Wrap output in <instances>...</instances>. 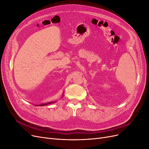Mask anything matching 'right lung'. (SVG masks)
<instances>
[{"mask_svg": "<svg viewBox=\"0 0 149 149\" xmlns=\"http://www.w3.org/2000/svg\"><path fill=\"white\" fill-rule=\"evenodd\" d=\"M51 103H53V102H48V103H45V104H41L40 106H45V105H47L48 104H51ZM38 106H40V105H38Z\"/></svg>", "mask_w": 149, "mask_h": 149, "instance_id": "add662e5", "label": "right lung"}]
</instances>
